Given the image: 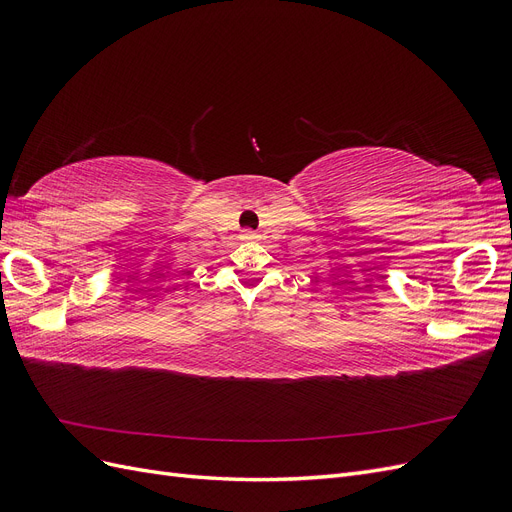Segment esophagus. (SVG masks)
<instances>
[{"label": "esophagus", "instance_id": "obj_1", "mask_svg": "<svg viewBox=\"0 0 512 512\" xmlns=\"http://www.w3.org/2000/svg\"><path fill=\"white\" fill-rule=\"evenodd\" d=\"M245 241H254V239H258V232H254V230H243V235H241Z\"/></svg>", "mask_w": 512, "mask_h": 512}]
</instances>
